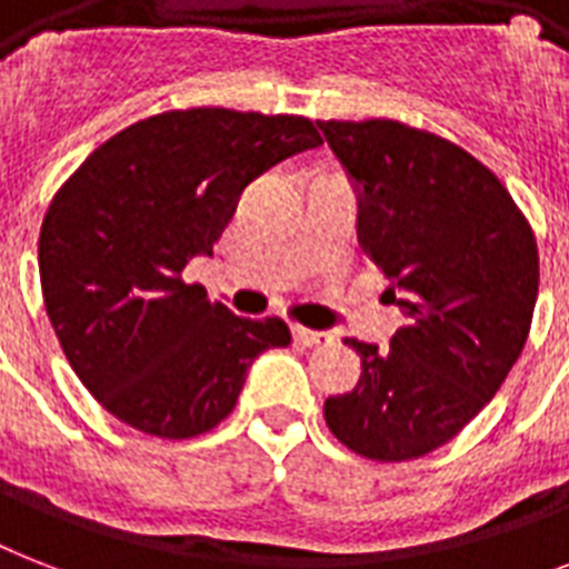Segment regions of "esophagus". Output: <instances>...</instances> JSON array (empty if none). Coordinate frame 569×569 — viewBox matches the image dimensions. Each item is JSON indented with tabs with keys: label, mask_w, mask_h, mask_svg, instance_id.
I'll use <instances>...</instances> for the list:
<instances>
[{
	"label": "esophagus",
	"mask_w": 569,
	"mask_h": 569,
	"mask_svg": "<svg viewBox=\"0 0 569 569\" xmlns=\"http://www.w3.org/2000/svg\"><path fill=\"white\" fill-rule=\"evenodd\" d=\"M292 337H295V342L303 348H319V346H330V342H333V337H330V333H325V330H310V328H301V325H295Z\"/></svg>",
	"instance_id": "1"
}]
</instances>
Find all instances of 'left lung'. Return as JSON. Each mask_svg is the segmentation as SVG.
Returning <instances> with one entry per match:
<instances>
[{
  "instance_id": "1",
  "label": "left lung",
  "mask_w": 569,
  "mask_h": 569,
  "mask_svg": "<svg viewBox=\"0 0 569 569\" xmlns=\"http://www.w3.org/2000/svg\"><path fill=\"white\" fill-rule=\"evenodd\" d=\"M319 129L360 186V244L407 316L387 348L346 339L363 372L325 401V422L360 458H422L458 437L517 363L538 301V241L463 147L383 118Z\"/></svg>"
}]
</instances>
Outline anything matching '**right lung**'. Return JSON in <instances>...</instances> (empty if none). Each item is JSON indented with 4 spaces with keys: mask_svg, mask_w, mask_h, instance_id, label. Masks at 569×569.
<instances>
[{
    "mask_svg": "<svg viewBox=\"0 0 569 569\" xmlns=\"http://www.w3.org/2000/svg\"><path fill=\"white\" fill-rule=\"evenodd\" d=\"M310 118L200 106L100 144L56 191L38 241L43 307L84 389L136 431L189 440L236 407L283 319H241L182 280L250 180L319 147Z\"/></svg>",
    "mask_w": 569,
    "mask_h": 569,
    "instance_id": "1",
    "label": "right lung"
}]
</instances>
